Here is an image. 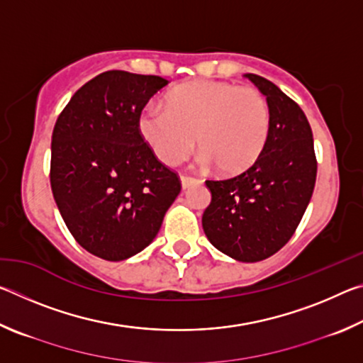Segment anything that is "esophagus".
Wrapping results in <instances>:
<instances>
[{"instance_id":"34e87169","label":"esophagus","mask_w":363,"mask_h":363,"mask_svg":"<svg viewBox=\"0 0 363 363\" xmlns=\"http://www.w3.org/2000/svg\"><path fill=\"white\" fill-rule=\"evenodd\" d=\"M199 182H201V181L195 179V177H192V176H181V186L184 190L189 189L190 186H194V184H199Z\"/></svg>"}]
</instances>
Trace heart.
Wrapping results in <instances>:
<instances>
[{"label":"heart","mask_w":363,"mask_h":363,"mask_svg":"<svg viewBox=\"0 0 363 363\" xmlns=\"http://www.w3.org/2000/svg\"><path fill=\"white\" fill-rule=\"evenodd\" d=\"M140 138L164 164H177L195 143L200 163L219 173L240 174L253 167L267 144L269 104L259 91L213 79L176 86L164 106L149 104L139 115Z\"/></svg>","instance_id":"obj_1"}]
</instances>
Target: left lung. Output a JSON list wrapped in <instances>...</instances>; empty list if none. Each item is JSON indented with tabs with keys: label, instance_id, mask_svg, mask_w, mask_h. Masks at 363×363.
<instances>
[{
	"label": "left lung",
	"instance_id": "left-lung-1",
	"mask_svg": "<svg viewBox=\"0 0 363 363\" xmlns=\"http://www.w3.org/2000/svg\"><path fill=\"white\" fill-rule=\"evenodd\" d=\"M270 112L267 144L253 167L224 181H206L211 203L201 218L214 248L240 262L272 256L290 240L315 186L314 139L296 102L272 82L245 73Z\"/></svg>",
	"mask_w": 363,
	"mask_h": 363
}]
</instances>
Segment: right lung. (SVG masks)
Here are the masks:
<instances>
[{"mask_svg":"<svg viewBox=\"0 0 363 363\" xmlns=\"http://www.w3.org/2000/svg\"><path fill=\"white\" fill-rule=\"evenodd\" d=\"M168 83L104 72L72 96L54 126V200L73 238L106 261L149 247L181 192L179 177L158 162L138 128L145 104Z\"/></svg>","mask_w":363,"mask_h":363,"instance_id":"1","label":"right lung"}]
</instances>
